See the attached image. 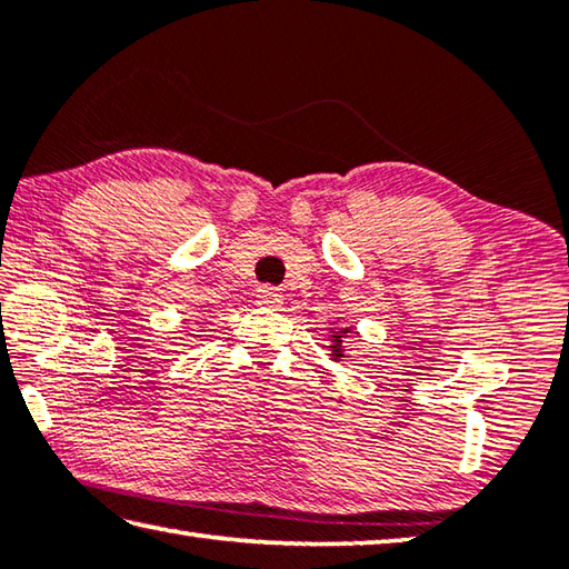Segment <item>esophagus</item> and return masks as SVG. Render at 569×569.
Instances as JSON below:
<instances>
[{
    "label": "esophagus",
    "mask_w": 569,
    "mask_h": 569,
    "mask_svg": "<svg viewBox=\"0 0 569 569\" xmlns=\"http://www.w3.org/2000/svg\"><path fill=\"white\" fill-rule=\"evenodd\" d=\"M257 305L260 307H280L282 292H277L274 287H260L257 289Z\"/></svg>",
    "instance_id": "esophagus-1"
}]
</instances>
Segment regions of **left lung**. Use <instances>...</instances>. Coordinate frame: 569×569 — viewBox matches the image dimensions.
Wrapping results in <instances>:
<instances>
[{
	"label": "left lung",
	"mask_w": 569,
	"mask_h": 569,
	"mask_svg": "<svg viewBox=\"0 0 569 569\" xmlns=\"http://www.w3.org/2000/svg\"><path fill=\"white\" fill-rule=\"evenodd\" d=\"M351 337H359V331L353 327H339V321H335V327L329 329V359L331 361H341L347 359V345H353L349 341Z\"/></svg>",
	"instance_id": "left-lung-1"
}]
</instances>
